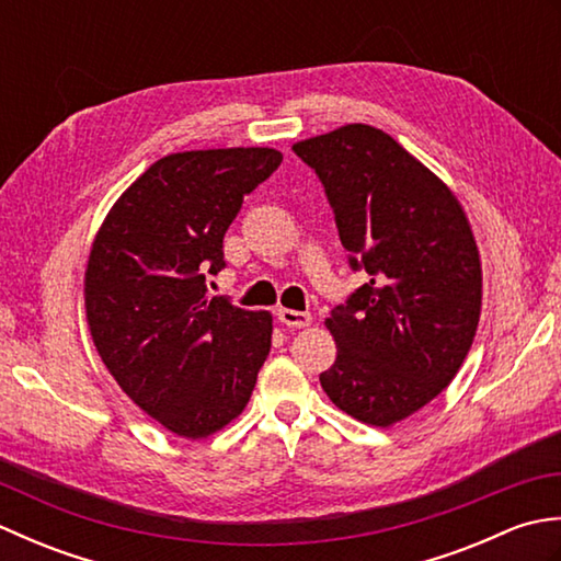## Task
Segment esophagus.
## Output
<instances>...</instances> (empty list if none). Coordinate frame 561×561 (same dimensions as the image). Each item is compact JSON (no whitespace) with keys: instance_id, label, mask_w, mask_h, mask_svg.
<instances>
[{"instance_id":"1","label":"esophagus","mask_w":561,"mask_h":561,"mask_svg":"<svg viewBox=\"0 0 561 561\" xmlns=\"http://www.w3.org/2000/svg\"><path fill=\"white\" fill-rule=\"evenodd\" d=\"M277 318L282 320L287 328H308L313 323L311 313H304V311H294V308H279Z\"/></svg>"}]
</instances>
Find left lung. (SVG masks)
<instances>
[{
	"mask_svg": "<svg viewBox=\"0 0 561 561\" xmlns=\"http://www.w3.org/2000/svg\"><path fill=\"white\" fill-rule=\"evenodd\" d=\"M291 149L323 181L352 267L371 277L325 320L337 356L320 386L388 428L432 402L472 347L478 241L456 193L383 129L352 123Z\"/></svg>",
	"mask_w": 561,
	"mask_h": 561,
	"instance_id": "obj_1",
	"label": "left lung"
}]
</instances>
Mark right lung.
<instances>
[{"label":"right lung","mask_w":561,"mask_h":561,"mask_svg":"<svg viewBox=\"0 0 561 561\" xmlns=\"http://www.w3.org/2000/svg\"><path fill=\"white\" fill-rule=\"evenodd\" d=\"M282 163L270 147L178 151L151 163L105 214L83 272L101 362L171 434L207 438L253 396L272 313L209 296L243 197Z\"/></svg>","instance_id":"1"}]
</instances>
